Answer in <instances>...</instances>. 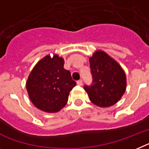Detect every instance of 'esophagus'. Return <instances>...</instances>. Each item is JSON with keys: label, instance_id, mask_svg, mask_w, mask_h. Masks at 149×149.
Wrapping results in <instances>:
<instances>
[{"label": "esophagus", "instance_id": "1", "mask_svg": "<svg viewBox=\"0 0 149 149\" xmlns=\"http://www.w3.org/2000/svg\"><path fill=\"white\" fill-rule=\"evenodd\" d=\"M77 85H79V86H82V79H80V80H78L77 82Z\"/></svg>", "mask_w": 149, "mask_h": 149}]
</instances>
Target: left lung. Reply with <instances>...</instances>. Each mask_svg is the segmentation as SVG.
Instances as JSON below:
<instances>
[{"label": "left lung", "instance_id": "1", "mask_svg": "<svg viewBox=\"0 0 149 149\" xmlns=\"http://www.w3.org/2000/svg\"><path fill=\"white\" fill-rule=\"evenodd\" d=\"M92 82L84 85L90 101L102 107L117 103L124 94L126 75L118 63L104 51H98L89 59Z\"/></svg>", "mask_w": 149, "mask_h": 149}]
</instances>
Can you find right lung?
Returning <instances> with one entry per match:
<instances>
[{"instance_id":"obj_1","label":"right lung","mask_w":149,"mask_h":149,"mask_svg":"<svg viewBox=\"0 0 149 149\" xmlns=\"http://www.w3.org/2000/svg\"><path fill=\"white\" fill-rule=\"evenodd\" d=\"M64 61L57 55L46 56L29 76L26 88L30 99L38 109L54 113L67 103L70 92L77 85L70 72L63 68Z\"/></svg>"}]
</instances>
